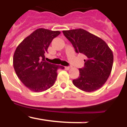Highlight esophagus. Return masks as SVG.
<instances>
[{
  "label": "esophagus",
  "mask_w": 127,
  "mask_h": 127,
  "mask_svg": "<svg viewBox=\"0 0 127 127\" xmlns=\"http://www.w3.org/2000/svg\"><path fill=\"white\" fill-rule=\"evenodd\" d=\"M70 68V67H65V69L66 70H69Z\"/></svg>",
  "instance_id": "obj_1"
}]
</instances>
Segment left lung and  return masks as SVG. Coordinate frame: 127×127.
I'll return each mask as SVG.
<instances>
[{
    "mask_svg": "<svg viewBox=\"0 0 127 127\" xmlns=\"http://www.w3.org/2000/svg\"><path fill=\"white\" fill-rule=\"evenodd\" d=\"M77 53L85 55V66L79 69V76L72 83L86 92L100 88L110 76L113 64V51L98 37L82 29L64 30Z\"/></svg>",
    "mask_w": 127,
    "mask_h": 127,
    "instance_id": "obj_1",
    "label": "left lung"
}]
</instances>
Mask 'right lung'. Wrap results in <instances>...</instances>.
Segmentation results:
<instances>
[{
    "label": "right lung",
    "mask_w": 127,
    "mask_h": 127,
    "mask_svg": "<svg viewBox=\"0 0 127 127\" xmlns=\"http://www.w3.org/2000/svg\"><path fill=\"white\" fill-rule=\"evenodd\" d=\"M60 31L38 29L18 46L13 57L16 74L23 85L34 92H42L54 85L57 70L64 67L45 61V54Z\"/></svg>",
    "instance_id": "add662e5"
}]
</instances>
